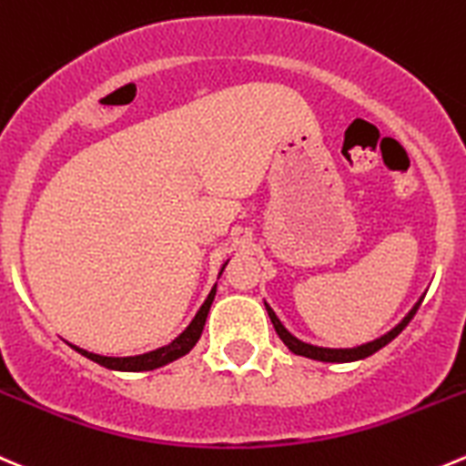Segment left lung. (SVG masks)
I'll return each mask as SVG.
<instances>
[{
  "label": "left lung",
  "instance_id": "left-lung-1",
  "mask_svg": "<svg viewBox=\"0 0 466 466\" xmlns=\"http://www.w3.org/2000/svg\"><path fill=\"white\" fill-rule=\"evenodd\" d=\"M423 296H426V293H423ZM423 296L419 298L417 302H414L412 309H410L408 314H405L403 319H400V323H396L394 328L390 329V332H385V334H382V337L373 339V341H367V343H362V346H353V348H323V346H314V343L302 341V339H298L296 334H291L287 328H284V323L278 319V314H275L273 307H270L268 302L264 300V305H266V311H268L270 323H273L275 332H278V337L282 339L284 346H287L293 355H302V358L316 360V362L343 364V362H358V360L369 358V355L378 353V350H380L382 346H387V343H390L391 339L399 337V334L405 329V325H408L410 320H412V316L417 314V309H419V305H421Z\"/></svg>",
  "mask_w": 466,
  "mask_h": 466
}]
</instances>
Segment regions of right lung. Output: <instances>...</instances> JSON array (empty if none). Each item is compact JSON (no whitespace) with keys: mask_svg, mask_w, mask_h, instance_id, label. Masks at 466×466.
I'll use <instances>...</instances> for the list:
<instances>
[{"mask_svg":"<svg viewBox=\"0 0 466 466\" xmlns=\"http://www.w3.org/2000/svg\"><path fill=\"white\" fill-rule=\"evenodd\" d=\"M229 261V259H228ZM228 261H225L223 266H220V273L218 278L223 275L225 266H228ZM216 287L218 284H214L209 291V296H207V300L202 302V307L198 309V314L193 316L191 323L187 325V329H184L179 337H175L173 341L166 343V346L157 348V350H150V353H143V355H132V358H106V355H97V353H88V350H84V348L79 346H70L75 348L76 353H81L84 358H88L90 362L99 364V367L104 369H111V371H129V373H138V371H155V369L159 367H166V364L175 362V360L184 358L187 353H191V348L196 346L198 339H200L202 329H205V323H207V316H209V309H211V302H214V296H216Z\"/></svg>","mask_w":466,"mask_h":466,"instance_id":"right-lung-1","label":"right lung"}]
</instances>
